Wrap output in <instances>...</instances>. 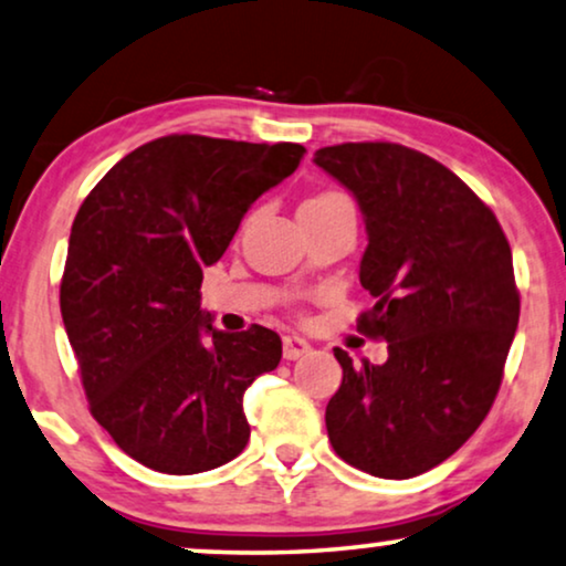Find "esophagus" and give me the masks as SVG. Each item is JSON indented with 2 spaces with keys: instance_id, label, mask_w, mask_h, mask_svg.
Returning <instances> with one entry per match:
<instances>
[{
  "instance_id": "34e87169",
  "label": "esophagus",
  "mask_w": 566,
  "mask_h": 566,
  "mask_svg": "<svg viewBox=\"0 0 566 566\" xmlns=\"http://www.w3.org/2000/svg\"><path fill=\"white\" fill-rule=\"evenodd\" d=\"M282 349H284V359H300V357H305L307 352H311V344H307L303 336L290 334V336H284Z\"/></svg>"
}]
</instances>
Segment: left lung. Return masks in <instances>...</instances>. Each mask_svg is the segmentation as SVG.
Instances as JSON below:
<instances>
[{"instance_id":"1","label":"left lung","mask_w":566,"mask_h":566,"mask_svg":"<svg viewBox=\"0 0 566 566\" xmlns=\"http://www.w3.org/2000/svg\"><path fill=\"white\" fill-rule=\"evenodd\" d=\"M313 163L365 217L357 328L388 342L382 365L334 349L342 386L328 440L354 469L419 476L455 453L492 409L520 318L512 251L492 209L446 165L394 142L323 147Z\"/></svg>"}]
</instances>
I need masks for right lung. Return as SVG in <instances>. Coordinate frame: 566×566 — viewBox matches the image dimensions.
I'll list each match as a JSON object with an SVG mask.
<instances>
[{"label":"right lung","mask_w":566,"mask_h":566,"mask_svg":"<svg viewBox=\"0 0 566 566\" xmlns=\"http://www.w3.org/2000/svg\"><path fill=\"white\" fill-rule=\"evenodd\" d=\"M305 147L199 134L147 142L105 172L74 217L62 318L90 413L160 473L212 471L251 437L243 396L282 359V338L224 334L201 311V279L263 191Z\"/></svg>","instance_id":"add662e5"}]
</instances>
